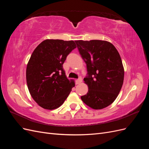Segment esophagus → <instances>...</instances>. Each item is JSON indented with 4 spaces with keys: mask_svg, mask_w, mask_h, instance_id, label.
I'll return each mask as SVG.
<instances>
[{
    "mask_svg": "<svg viewBox=\"0 0 149 149\" xmlns=\"http://www.w3.org/2000/svg\"><path fill=\"white\" fill-rule=\"evenodd\" d=\"M82 82V78H79L78 79H77L76 80V84H78L79 83H81Z\"/></svg>",
    "mask_w": 149,
    "mask_h": 149,
    "instance_id": "1",
    "label": "esophagus"
}]
</instances>
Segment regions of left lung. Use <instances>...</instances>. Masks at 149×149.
Masks as SVG:
<instances>
[{"label":"left lung","instance_id":"1","mask_svg":"<svg viewBox=\"0 0 149 149\" xmlns=\"http://www.w3.org/2000/svg\"><path fill=\"white\" fill-rule=\"evenodd\" d=\"M74 42L88 71L84 81L88 92L81 98L94 109L105 108L115 101L123 84L124 70L119 53L104 40Z\"/></svg>","mask_w":149,"mask_h":149}]
</instances>
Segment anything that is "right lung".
<instances>
[{"instance_id":"obj_1","label":"right lung","mask_w":149,"mask_h":149,"mask_svg":"<svg viewBox=\"0 0 149 149\" xmlns=\"http://www.w3.org/2000/svg\"><path fill=\"white\" fill-rule=\"evenodd\" d=\"M76 48L74 41L45 40L31 55L26 66V79L31 97L45 109L61 106L74 86L63 68L67 56Z\"/></svg>"}]
</instances>
